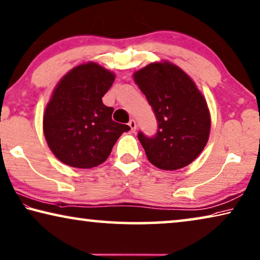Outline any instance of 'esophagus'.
Returning a JSON list of instances; mask_svg holds the SVG:
<instances>
[{
  "instance_id": "34e87169",
  "label": "esophagus",
  "mask_w": 260,
  "mask_h": 260,
  "mask_svg": "<svg viewBox=\"0 0 260 260\" xmlns=\"http://www.w3.org/2000/svg\"><path fill=\"white\" fill-rule=\"evenodd\" d=\"M128 125H129V127H131L132 132H134L135 129H137V122H135L134 119H131L129 122H128Z\"/></svg>"
}]
</instances>
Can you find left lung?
<instances>
[{
    "label": "left lung",
    "mask_w": 260,
    "mask_h": 260,
    "mask_svg": "<svg viewBox=\"0 0 260 260\" xmlns=\"http://www.w3.org/2000/svg\"><path fill=\"white\" fill-rule=\"evenodd\" d=\"M157 120V132L138 138L151 164L178 170L194 160L208 141L211 117L203 94L187 74L169 62H154L134 74Z\"/></svg>",
    "instance_id": "left-lung-1"
}]
</instances>
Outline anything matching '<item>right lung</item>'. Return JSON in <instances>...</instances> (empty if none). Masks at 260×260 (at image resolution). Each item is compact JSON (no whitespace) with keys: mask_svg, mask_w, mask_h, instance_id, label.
Returning <instances> with one entry per match:
<instances>
[{"mask_svg":"<svg viewBox=\"0 0 260 260\" xmlns=\"http://www.w3.org/2000/svg\"><path fill=\"white\" fill-rule=\"evenodd\" d=\"M113 82V73L89 62L72 69L56 85L45 110L44 134L62 163L80 169L100 166L131 129L113 121V108L102 102Z\"/></svg>","mask_w":260,"mask_h":260,"instance_id":"right-lung-1","label":"right lung"}]
</instances>
